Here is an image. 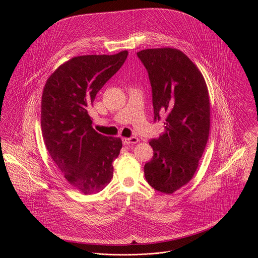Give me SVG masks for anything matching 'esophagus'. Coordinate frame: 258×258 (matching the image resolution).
<instances>
[{
	"mask_svg": "<svg viewBox=\"0 0 258 258\" xmlns=\"http://www.w3.org/2000/svg\"><path fill=\"white\" fill-rule=\"evenodd\" d=\"M139 142V139L136 137H132V138H123L122 139V143L123 145H134L137 144Z\"/></svg>",
	"mask_w": 258,
	"mask_h": 258,
	"instance_id": "1",
	"label": "esophagus"
}]
</instances>
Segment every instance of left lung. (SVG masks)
Returning <instances> with one entry per match:
<instances>
[{
    "label": "left lung",
    "mask_w": 258,
    "mask_h": 258,
    "mask_svg": "<svg viewBox=\"0 0 258 258\" xmlns=\"http://www.w3.org/2000/svg\"><path fill=\"white\" fill-rule=\"evenodd\" d=\"M148 71L154 120L164 117V131L149 142L152 159L145 177L155 190L172 194L192 179L203 155L210 130V103L198 67L174 48L146 49L137 53Z\"/></svg>",
    "instance_id": "8db88e82"
}]
</instances>
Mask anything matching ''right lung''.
<instances>
[{
  "label": "right lung",
  "mask_w": 258,
  "mask_h": 258,
  "mask_svg": "<svg viewBox=\"0 0 258 258\" xmlns=\"http://www.w3.org/2000/svg\"><path fill=\"white\" fill-rule=\"evenodd\" d=\"M127 54L73 57L52 73L43 91L41 127L47 150L67 181L85 195L102 191L110 182L112 162L122 147L120 138L92 127L89 109Z\"/></svg>",
  "instance_id": "1"
}]
</instances>
